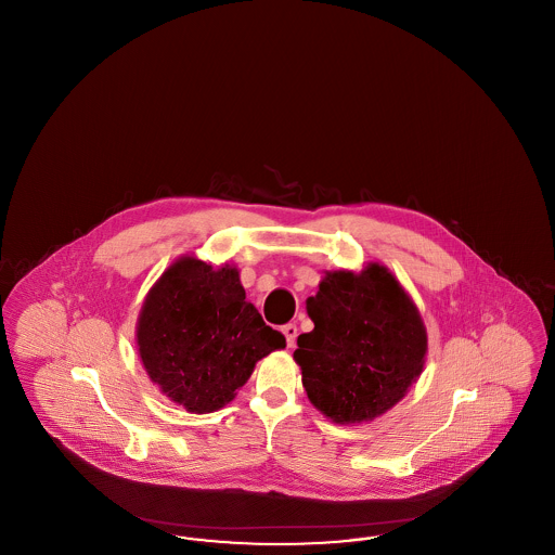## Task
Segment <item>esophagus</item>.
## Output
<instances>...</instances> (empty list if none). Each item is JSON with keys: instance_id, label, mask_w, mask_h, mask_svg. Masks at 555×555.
<instances>
[{"instance_id": "esophagus-1", "label": "esophagus", "mask_w": 555, "mask_h": 555, "mask_svg": "<svg viewBox=\"0 0 555 555\" xmlns=\"http://www.w3.org/2000/svg\"><path fill=\"white\" fill-rule=\"evenodd\" d=\"M283 335H285V339H287V345L293 347L295 339H297V326H295V324H285V326H283Z\"/></svg>"}]
</instances>
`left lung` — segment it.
<instances>
[{
	"label": "left lung",
	"instance_id": "8db88e82",
	"mask_svg": "<svg viewBox=\"0 0 555 555\" xmlns=\"http://www.w3.org/2000/svg\"><path fill=\"white\" fill-rule=\"evenodd\" d=\"M306 310L314 328L297 337L293 358L310 401L333 423L380 416L421 376L423 318L385 266L328 272Z\"/></svg>",
	"mask_w": 555,
	"mask_h": 555
}]
</instances>
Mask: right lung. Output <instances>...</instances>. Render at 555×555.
Returning <instances> with one entry per match:
<instances>
[{"instance_id": "add662e5", "label": "right lung", "mask_w": 555, "mask_h": 555, "mask_svg": "<svg viewBox=\"0 0 555 555\" xmlns=\"http://www.w3.org/2000/svg\"><path fill=\"white\" fill-rule=\"evenodd\" d=\"M137 345L162 393L208 414L235 397L258 360L287 341L245 301L237 268L214 270L181 258L145 297Z\"/></svg>"}]
</instances>
